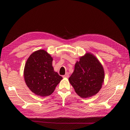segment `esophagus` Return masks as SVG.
<instances>
[{"label":"esophagus","mask_w":130,"mask_h":130,"mask_svg":"<svg viewBox=\"0 0 130 130\" xmlns=\"http://www.w3.org/2000/svg\"><path fill=\"white\" fill-rule=\"evenodd\" d=\"M63 77H66V78H68L69 77V73H66L65 75H63Z\"/></svg>","instance_id":"obj_1"}]
</instances>
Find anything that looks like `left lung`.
I'll return each instance as SVG.
<instances>
[{"label": "left lung", "instance_id": "obj_1", "mask_svg": "<svg viewBox=\"0 0 130 130\" xmlns=\"http://www.w3.org/2000/svg\"><path fill=\"white\" fill-rule=\"evenodd\" d=\"M103 66L92 54L87 53L75 65L69 82L77 95L86 98L99 92L104 80Z\"/></svg>", "mask_w": 130, "mask_h": 130}]
</instances>
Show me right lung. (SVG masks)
Wrapping results in <instances>:
<instances>
[{
	"instance_id": "right-lung-1",
	"label": "right lung",
	"mask_w": 130,
	"mask_h": 130,
	"mask_svg": "<svg viewBox=\"0 0 130 130\" xmlns=\"http://www.w3.org/2000/svg\"><path fill=\"white\" fill-rule=\"evenodd\" d=\"M53 58L46 51L39 50L33 53L25 65L24 76L29 89L41 96L52 94L62 79L52 66Z\"/></svg>"
}]
</instances>
